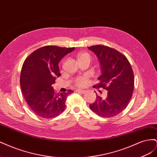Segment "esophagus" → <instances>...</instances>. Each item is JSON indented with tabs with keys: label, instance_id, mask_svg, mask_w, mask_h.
I'll list each match as a JSON object with an SVG mask.
<instances>
[{
	"label": "esophagus",
	"instance_id": "obj_1",
	"mask_svg": "<svg viewBox=\"0 0 157 157\" xmlns=\"http://www.w3.org/2000/svg\"><path fill=\"white\" fill-rule=\"evenodd\" d=\"M76 92H78L81 93V94H84V93H86V91H85V90H84L78 89V90H76Z\"/></svg>",
	"mask_w": 157,
	"mask_h": 157
}]
</instances>
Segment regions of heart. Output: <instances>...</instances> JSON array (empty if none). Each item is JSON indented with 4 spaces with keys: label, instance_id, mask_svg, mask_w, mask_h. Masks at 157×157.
Here are the masks:
<instances>
[{
    "label": "heart",
    "instance_id": "b5f03b06",
    "mask_svg": "<svg viewBox=\"0 0 157 157\" xmlns=\"http://www.w3.org/2000/svg\"><path fill=\"white\" fill-rule=\"evenodd\" d=\"M77 58L78 60H82V59H88L90 61L92 59V57L88 53H80L78 54L77 56ZM87 83V80L86 77H78L77 79L75 80V84L77 85V86L79 87H83Z\"/></svg>",
    "mask_w": 157,
    "mask_h": 157
}]
</instances>
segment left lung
Masks as SVG:
<instances>
[{
  "mask_svg": "<svg viewBox=\"0 0 157 157\" xmlns=\"http://www.w3.org/2000/svg\"><path fill=\"white\" fill-rule=\"evenodd\" d=\"M98 57L101 74L99 82L94 87L107 90L103 99L96 94V99L90 108L98 115L111 118L118 115L128 105L134 88V76L125 56L117 50L104 45L88 47Z\"/></svg>",
  "mask_w": 157,
  "mask_h": 157,
  "instance_id": "obj_1",
  "label": "left lung"
}]
</instances>
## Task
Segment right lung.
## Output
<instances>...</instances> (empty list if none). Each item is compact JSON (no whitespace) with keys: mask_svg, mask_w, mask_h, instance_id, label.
Masks as SVG:
<instances>
[{"mask_svg":"<svg viewBox=\"0 0 157 157\" xmlns=\"http://www.w3.org/2000/svg\"><path fill=\"white\" fill-rule=\"evenodd\" d=\"M75 48L45 46L27 57L20 75L21 89L31 110L44 118L58 116L65 110L67 96L73 93L56 94L52 85L61 75L58 63Z\"/></svg>","mask_w":157,"mask_h":157,"instance_id":"1","label":"right lung"}]
</instances>
